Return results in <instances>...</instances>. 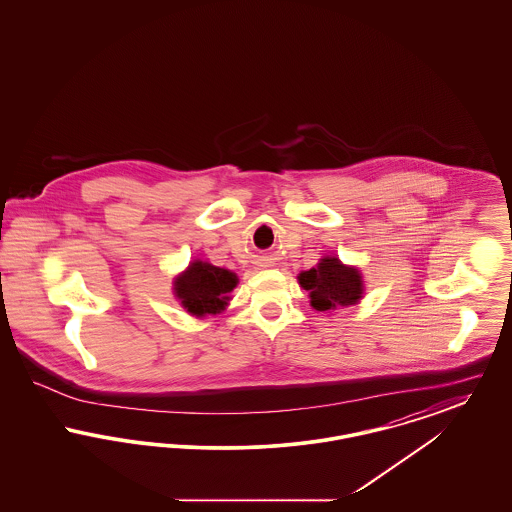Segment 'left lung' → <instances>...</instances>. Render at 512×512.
Segmentation results:
<instances>
[{"label": "left lung", "instance_id": "8db88e82", "mask_svg": "<svg viewBox=\"0 0 512 512\" xmlns=\"http://www.w3.org/2000/svg\"><path fill=\"white\" fill-rule=\"evenodd\" d=\"M301 288L311 297V305L317 311H330L336 305H355L363 295V280L357 268L343 267L340 259L324 257L318 267L301 272Z\"/></svg>", "mask_w": 512, "mask_h": 512}]
</instances>
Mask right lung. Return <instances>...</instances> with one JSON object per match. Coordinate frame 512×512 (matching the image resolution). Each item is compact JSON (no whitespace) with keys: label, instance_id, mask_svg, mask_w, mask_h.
<instances>
[{"label":"right lung","instance_id":"add662e5","mask_svg":"<svg viewBox=\"0 0 512 512\" xmlns=\"http://www.w3.org/2000/svg\"><path fill=\"white\" fill-rule=\"evenodd\" d=\"M236 284L238 278L234 272L195 261L180 278H176L174 290L188 313L203 317L220 313L228 301V293L236 288Z\"/></svg>","mask_w":512,"mask_h":512}]
</instances>
